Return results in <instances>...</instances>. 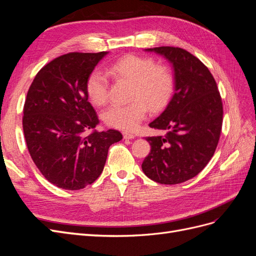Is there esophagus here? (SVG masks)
I'll list each match as a JSON object with an SVG mask.
<instances>
[{
  "label": "esophagus",
  "instance_id": "obj_1",
  "mask_svg": "<svg viewBox=\"0 0 256 256\" xmlns=\"http://www.w3.org/2000/svg\"><path fill=\"white\" fill-rule=\"evenodd\" d=\"M122 136H124V138H125V140H132V138H136V136L134 134H130V132H122Z\"/></svg>",
  "mask_w": 256,
  "mask_h": 256
}]
</instances>
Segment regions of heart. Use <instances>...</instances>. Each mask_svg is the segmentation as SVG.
<instances>
[{"label":"heart","mask_w":256,"mask_h":256,"mask_svg":"<svg viewBox=\"0 0 256 256\" xmlns=\"http://www.w3.org/2000/svg\"><path fill=\"white\" fill-rule=\"evenodd\" d=\"M109 74L118 79L134 83L132 102L128 104H113L104 112L108 125L131 130L136 128L147 113V106L152 111L164 108L173 92V76L164 66L154 65L152 58L127 56L116 60L109 67ZM86 90L90 102L104 104L109 96V79L100 70L92 72L86 82Z\"/></svg>","instance_id":"1"}]
</instances>
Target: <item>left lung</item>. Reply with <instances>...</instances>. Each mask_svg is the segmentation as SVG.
<instances>
[{"label":"left lung","mask_w":256,"mask_h":256,"mask_svg":"<svg viewBox=\"0 0 256 256\" xmlns=\"http://www.w3.org/2000/svg\"><path fill=\"white\" fill-rule=\"evenodd\" d=\"M172 65L174 94L150 127L166 131L148 136L150 152L144 174L162 184H176L196 176L214 156L222 127L223 108L216 83L198 58L180 48L145 49Z\"/></svg>","instance_id":"8db88e82"}]
</instances>
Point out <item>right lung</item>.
Returning <instances> with one entry per match:
<instances>
[{
	"label": "right lung",
	"mask_w": 256,
	"mask_h": 256,
	"mask_svg": "<svg viewBox=\"0 0 256 256\" xmlns=\"http://www.w3.org/2000/svg\"><path fill=\"white\" fill-rule=\"evenodd\" d=\"M109 52L68 53L44 66L30 86L23 132L34 164L54 186L80 190L102 173L118 130L98 132L99 120L88 102L86 82Z\"/></svg>",
	"instance_id": "right-lung-1"
}]
</instances>
